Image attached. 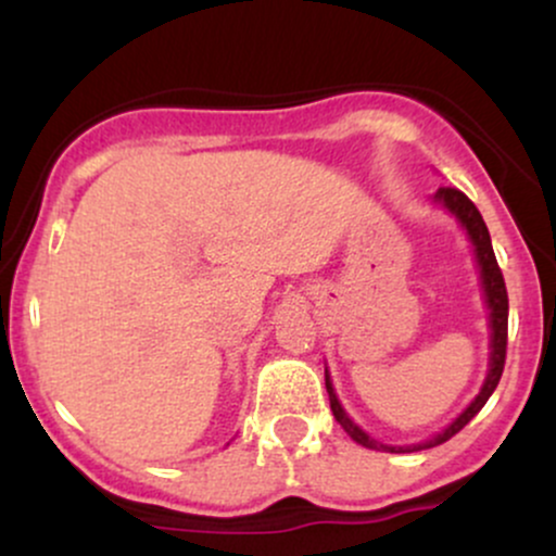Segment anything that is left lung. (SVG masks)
<instances>
[{
	"mask_svg": "<svg viewBox=\"0 0 556 556\" xmlns=\"http://www.w3.org/2000/svg\"><path fill=\"white\" fill-rule=\"evenodd\" d=\"M433 203L444 206L446 212L455 216L457 222L465 227L468 232V240L473 242V253L478 261V271H481V285H483V298H486V308H489V327H491V353H489V374L486 381H483L481 392L476 394V400L470 402L468 407L446 426L444 431H439L437 437H431L429 442H420V444H405V446H392V444H381L376 439L368 437L361 426H355L353 420L348 418V413L342 410L340 400H337L334 387H331L329 371H327V392H329V405L331 413H334L337 424L348 431V437L353 442H358L368 450H384V452H418V450H431V446L444 444L446 439L455 437L457 431L465 429L470 424V418L486 405V400L491 397L496 384H500L502 371H504V358H507V314H509V303H507V287H504V277L500 264H496L494 256V248H491V238H489V229L486 222H483L481 212L476 208V203L470 201L463 190L457 188H439L433 193Z\"/></svg>",
	"mask_w": 556,
	"mask_h": 556,
	"instance_id": "1",
	"label": "left lung"
}]
</instances>
